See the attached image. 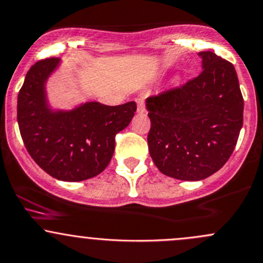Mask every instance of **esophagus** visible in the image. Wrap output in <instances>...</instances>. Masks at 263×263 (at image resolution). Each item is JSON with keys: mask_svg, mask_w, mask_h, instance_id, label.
I'll list each match as a JSON object with an SVG mask.
<instances>
[{"mask_svg": "<svg viewBox=\"0 0 263 263\" xmlns=\"http://www.w3.org/2000/svg\"><path fill=\"white\" fill-rule=\"evenodd\" d=\"M137 104H138L137 111L139 112V114L145 112V102H144V97L140 96L139 99H137Z\"/></svg>", "mask_w": 263, "mask_h": 263, "instance_id": "1", "label": "esophagus"}]
</instances>
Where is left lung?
Masks as SVG:
<instances>
[{"mask_svg": "<svg viewBox=\"0 0 263 263\" xmlns=\"http://www.w3.org/2000/svg\"><path fill=\"white\" fill-rule=\"evenodd\" d=\"M202 72L182 87L145 100L148 147L163 175L200 181L232 156L243 125V97L234 66L200 51Z\"/></svg>", "mask_w": 263, "mask_h": 263, "instance_id": "8db88e82", "label": "left lung"}]
</instances>
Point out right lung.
<instances>
[{
	"label": "right lung",
	"mask_w": 263,
	"mask_h": 263,
	"mask_svg": "<svg viewBox=\"0 0 263 263\" xmlns=\"http://www.w3.org/2000/svg\"><path fill=\"white\" fill-rule=\"evenodd\" d=\"M61 59L35 63L17 96V124L31 158L51 177L77 182L100 175L112 158L115 135L130 124L134 101L107 106L97 101L71 110L49 104L47 82Z\"/></svg>",
	"instance_id": "right-lung-1"
}]
</instances>
